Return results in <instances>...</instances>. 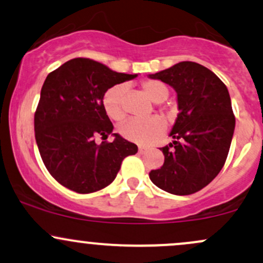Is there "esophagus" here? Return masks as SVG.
<instances>
[{"mask_svg":"<svg viewBox=\"0 0 263 263\" xmlns=\"http://www.w3.org/2000/svg\"><path fill=\"white\" fill-rule=\"evenodd\" d=\"M138 152H140L141 155H142V153H146L147 152V148H146V147L140 146V147H138Z\"/></svg>","mask_w":263,"mask_h":263,"instance_id":"obj_1","label":"esophagus"}]
</instances>
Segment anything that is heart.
<instances>
[{"label":"heart","mask_w":263,"mask_h":263,"mask_svg":"<svg viewBox=\"0 0 263 263\" xmlns=\"http://www.w3.org/2000/svg\"><path fill=\"white\" fill-rule=\"evenodd\" d=\"M142 91L148 96L153 102H163L167 100L170 95V89L162 81L156 79H147L141 83ZM126 92V85L119 84L110 89L102 96V106L105 112L110 119L115 121H121L125 117V107H123V95ZM165 123L162 117L152 116L144 120H128L120 126V134L129 141L137 142L141 144H147L153 142L163 134Z\"/></svg>","instance_id":"b5f03b06"}]
</instances>
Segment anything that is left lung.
I'll list each match as a JSON object with an SVG mask.
<instances>
[{
	"instance_id": "obj_1",
	"label": "left lung",
	"mask_w": 263,
	"mask_h": 263,
	"mask_svg": "<svg viewBox=\"0 0 263 263\" xmlns=\"http://www.w3.org/2000/svg\"><path fill=\"white\" fill-rule=\"evenodd\" d=\"M177 91L173 143L162 147L164 163L149 179L164 192L189 195L206 186L224 167L235 129L228 87L213 71L194 62L149 75Z\"/></svg>"
}]
</instances>
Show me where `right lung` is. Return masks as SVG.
Segmentation results:
<instances>
[{
  "mask_svg": "<svg viewBox=\"0 0 263 263\" xmlns=\"http://www.w3.org/2000/svg\"><path fill=\"white\" fill-rule=\"evenodd\" d=\"M137 75L116 73L89 58H75L48 74L34 114V134L42 161L57 182L80 194L114 182L137 146L114 134L102 96L116 84Z\"/></svg>",
  "mask_w": 263,
  "mask_h": 263,
  "instance_id": "add662e5",
  "label": "right lung"
}]
</instances>
